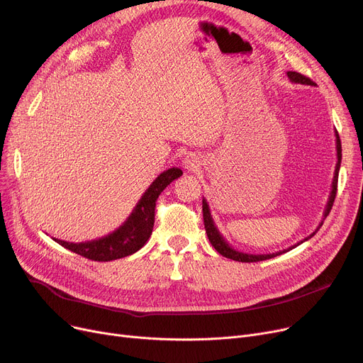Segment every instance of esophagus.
<instances>
[{"mask_svg":"<svg viewBox=\"0 0 363 363\" xmlns=\"http://www.w3.org/2000/svg\"><path fill=\"white\" fill-rule=\"evenodd\" d=\"M183 165H184V169L187 170V172H194L198 169V167L201 165V161H199V158L194 155V154H189L184 160H183Z\"/></svg>","mask_w":363,"mask_h":363,"instance_id":"34e87169","label":"esophagus"}]
</instances>
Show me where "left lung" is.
Returning a JSON list of instances; mask_svg holds the SVG:
<instances>
[{
    "label": "left lung",
    "instance_id": "8db88e82",
    "mask_svg": "<svg viewBox=\"0 0 363 363\" xmlns=\"http://www.w3.org/2000/svg\"><path fill=\"white\" fill-rule=\"evenodd\" d=\"M288 78L295 82V84H303V86H315V82L311 81L308 77H305L299 72H295V71H288L286 72ZM336 150H337V162H336V170H334V177H333V182H331V191H330V196H328V201H327V205H325V209H324V218L323 220L327 218V215L330 213L331 211V206L334 203V199H336V191H337V180H339V170H340V162H342V143H340V136L336 130ZM202 212H203V222H205V230H206V234H208V238L212 244V247L216 250V252L219 255H222L227 259H231V260H235V262H242V263H252V262H262V260H267V259H272V257H276L279 255H284L286 252H289V250L298 247L299 244H302L303 241L310 240L311 237L315 235V233L321 228L323 225V220L320 222V225L315 228V231L313 234H310L306 238H303L302 241H299L298 244L286 248V250H282V252H276V253H269V255H248V253H242V252H238V250H235L234 247H231L228 244V241L222 237V234L219 233V230L216 228L215 222H213V218L211 215V209H209V205L206 202V199L203 198L202 199Z\"/></svg>",
    "mask_w": 363,
    "mask_h": 363
}]
</instances>
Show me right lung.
<instances>
[{"label": "right lung", "mask_w": 363, "mask_h": 363, "mask_svg": "<svg viewBox=\"0 0 363 363\" xmlns=\"http://www.w3.org/2000/svg\"><path fill=\"white\" fill-rule=\"evenodd\" d=\"M182 174L183 172L177 167L162 172L145 190L143 198L139 199L123 224L111 234L86 242H68L58 238L53 240L67 250L94 262H110L136 253L139 248L145 245L152 234L155 202L161 191Z\"/></svg>", "instance_id": "1"}]
</instances>
